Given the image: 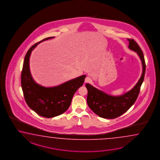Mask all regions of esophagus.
I'll use <instances>...</instances> for the list:
<instances>
[{"mask_svg":"<svg viewBox=\"0 0 160 160\" xmlns=\"http://www.w3.org/2000/svg\"><path fill=\"white\" fill-rule=\"evenodd\" d=\"M92 79L91 78L89 77H86L85 78V82H91Z\"/></svg>","mask_w":160,"mask_h":160,"instance_id":"obj_1","label":"esophagus"}]
</instances>
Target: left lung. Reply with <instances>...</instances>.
<instances>
[{
  "label": "left lung",
  "mask_w": 160,
  "mask_h": 160,
  "mask_svg": "<svg viewBox=\"0 0 160 160\" xmlns=\"http://www.w3.org/2000/svg\"><path fill=\"white\" fill-rule=\"evenodd\" d=\"M128 40L129 48L137 52L142 65L141 76L133 88L123 95L113 96L105 93L89 84L87 83L85 85L88 90L87 101L88 106L92 111L101 118L113 119L124 114L133 105L140 93L145 73V62L143 52L136 42L133 39H128Z\"/></svg>",
  "instance_id": "left-lung-1"
}]
</instances>
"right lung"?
Returning <instances> with one entry per match:
<instances>
[{
  "label": "right lung",
  "instance_id": "add662e5",
  "mask_svg": "<svg viewBox=\"0 0 160 160\" xmlns=\"http://www.w3.org/2000/svg\"><path fill=\"white\" fill-rule=\"evenodd\" d=\"M49 37L32 46L24 58L21 75V85L28 106L36 113L52 118L64 113L68 109L75 92L82 85L86 75H82L53 87H45L34 81L29 69L31 52L40 42L53 38Z\"/></svg>",
  "mask_w": 160,
  "mask_h": 160
}]
</instances>
